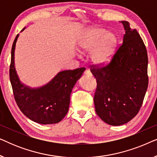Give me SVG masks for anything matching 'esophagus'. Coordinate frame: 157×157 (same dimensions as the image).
Returning <instances> with one entry per match:
<instances>
[{
  "label": "esophagus",
  "mask_w": 157,
  "mask_h": 157,
  "mask_svg": "<svg viewBox=\"0 0 157 157\" xmlns=\"http://www.w3.org/2000/svg\"><path fill=\"white\" fill-rule=\"evenodd\" d=\"M84 74L86 75V76H92L91 71H89V69H86V70H85Z\"/></svg>",
  "instance_id": "esophagus-1"
}]
</instances>
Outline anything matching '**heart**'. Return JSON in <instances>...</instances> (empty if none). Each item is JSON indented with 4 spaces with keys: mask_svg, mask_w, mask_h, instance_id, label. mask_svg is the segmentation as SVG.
Here are the masks:
<instances>
[{
    "mask_svg": "<svg viewBox=\"0 0 157 157\" xmlns=\"http://www.w3.org/2000/svg\"><path fill=\"white\" fill-rule=\"evenodd\" d=\"M117 45V37L115 33L108 32L106 29L94 27L88 29L80 42L82 52L91 53L94 63L103 65L112 59Z\"/></svg>",
    "mask_w": 157,
    "mask_h": 157,
    "instance_id": "heart-1",
    "label": "heart"
}]
</instances>
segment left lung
Masks as SVG:
<instances>
[{"label":"left lung","mask_w":157,"mask_h":157,"mask_svg":"<svg viewBox=\"0 0 157 157\" xmlns=\"http://www.w3.org/2000/svg\"><path fill=\"white\" fill-rule=\"evenodd\" d=\"M125 34L123 43L104 67L92 66L97 87L94 97L97 115L109 125L128 123L142 105L148 83L147 51L136 29L121 21Z\"/></svg>","instance_id":"left-lung-1"}]
</instances>
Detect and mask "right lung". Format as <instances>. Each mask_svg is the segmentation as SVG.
Returning a JSON list of instances; mask_svg holds the SVG:
<instances>
[{
  "instance_id": "1",
  "label": "right lung",
  "mask_w": 157,
  "mask_h": 157,
  "mask_svg": "<svg viewBox=\"0 0 157 157\" xmlns=\"http://www.w3.org/2000/svg\"><path fill=\"white\" fill-rule=\"evenodd\" d=\"M25 29V28L22 31ZM11 49L10 81L16 104L25 117L40 124L59 123L68 111L70 95L76 81L82 76L85 68L63 71L46 85L31 88L21 82L15 68L14 53L17 39Z\"/></svg>"
}]
</instances>
